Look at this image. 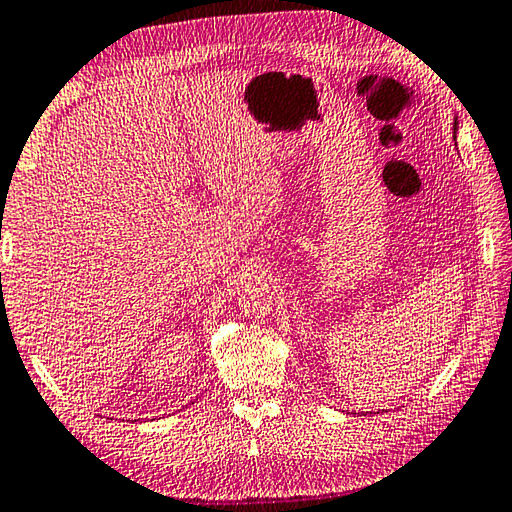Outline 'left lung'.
I'll use <instances>...</instances> for the list:
<instances>
[{
  "mask_svg": "<svg viewBox=\"0 0 512 512\" xmlns=\"http://www.w3.org/2000/svg\"><path fill=\"white\" fill-rule=\"evenodd\" d=\"M455 124H457V122H455Z\"/></svg>",
  "mask_w": 512,
  "mask_h": 512,
  "instance_id": "left-lung-1",
  "label": "left lung"
}]
</instances>
